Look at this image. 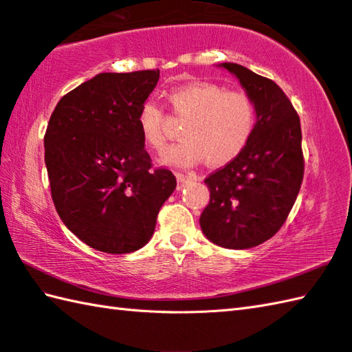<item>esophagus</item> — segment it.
<instances>
[{
	"instance_id": "1",
	"label": "esophagus",
	"mask_w": 352,
	"mask_h": 352,
	"mask_svg": "<svg viewBox=\"0 0 352 352\" xmlns=\"http://www.w3.org/2000/svg\"><path fill=\"white\" fill-rule=\"evenodd\" d=\"M190 180V177L184 175V174H177V183H178V189H183L184 184Z\"/></svg>"
}]
</instances>
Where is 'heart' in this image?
<instances>
[{
	"label": "heart",
	"instance_id": "b5f03b06",
	"mask_svg": "<svg viewBox=\"0 0 352 352\" xmlns=\"http://www.w3.org/2000/svg\"><path fill=\"white\" fill-rule=\"evenodd\" d=\"M166 96L172 110L188 119L182 129L184 139L164 149L163 164L190 168L206 159L212 166H222L248 145L256 129V107L245 92L226 91L212 81H190L169 89ZM136 124L144 144L162 151L164 115L159 104L142 102Z\"/></svg>",
	"mask_w": 352,
	"mask_h": 352
}]
</instances>
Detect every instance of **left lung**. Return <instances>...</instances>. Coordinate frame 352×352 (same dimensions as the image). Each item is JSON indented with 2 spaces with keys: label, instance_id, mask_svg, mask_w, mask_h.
<instances>
[{
  "label": "left lung",
  "instance_id": "obj_1",
  "mask_svg": "<svg viewBox=\"0 0 352 352\" xmlns=\"http://www.w3.org/2000/svg\"><path fill=\"white\" fill-rule=\"evenodd\" d=\"M256 107V129L243 151L204 183L210 203L199 218L208 241L230 250L263 243L281 228L304 175L301 122L280 86L242 65L221 63Z\"/></svg>",
  "mask_w": 352,
  "mask_h": 352
}]
</instances>
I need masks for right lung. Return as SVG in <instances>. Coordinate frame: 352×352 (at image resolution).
Returning a JSON list of instances; mask_svg holds the SVG:
<instances>
[{"instance_id": "obj_1", "label": "right lung", "mask_w": 352, "mask_h": 352, "mask_svg": "<svg viewBox=\"0 0 352 352\" xmlns=\"http://www.w3.org/2000/svg\"><path fill=\"white\" fill-rule=\"evenodd\" d=\"M160 71L101 72L66 94L43 138L51 197L63 223L96 251L126 254L153 237L177 180L153 169L136 124Z\"/></svg>"}]
</instances>
